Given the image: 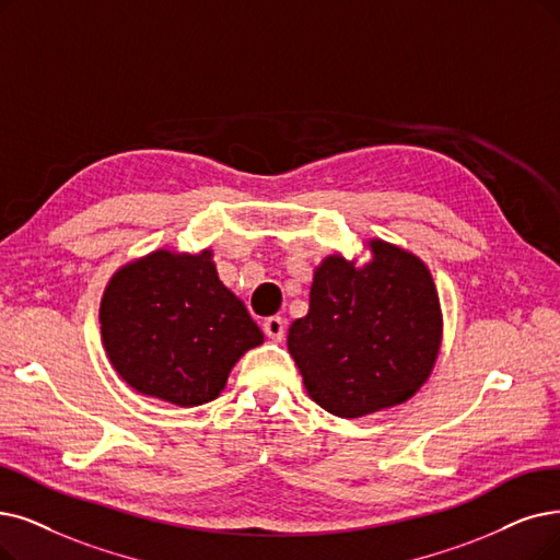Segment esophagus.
I'll list each match as a JSON object with an SVG mask.
<instances>
[{
	"instance_id": "esophagus-1",
	"label": "esophagus",
	"mask_w": 560,
	"mask_h": 560,
	"mask_svg": "<svg viewBox=\"0 0 560 560\" xmlns=\"http://www.w3.org/2000/svg\"><path fill=\"white\" fill-rule=\"evenodd\" d=\"M284 330H287V324H284V319H282V317H268V319L264 322V332H266V338H268V340L282 342V338H284Z\"/></svg>"
}]
</instances>
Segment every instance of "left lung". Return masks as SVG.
Returning <instances> with one entry per match:
<instances>
[{
    "mask_svg": "<svg viewBox=\"0 0 560 560\" xmlns=\"http://www.w3.org/2000/svg\"><path fill=\"white\" fill-rule=\"evenodd\" d=\"M368 261L332 253L315 268L307 315L287 349L307 395L338 418L405 405L436 365L443 312L428 264L384 238Z\"/></svg>",
    "mask_w": 560,
    "mask_h": 560,
    "instance_id": "obj_1",
    "label": "left lung"
}]
</instances>
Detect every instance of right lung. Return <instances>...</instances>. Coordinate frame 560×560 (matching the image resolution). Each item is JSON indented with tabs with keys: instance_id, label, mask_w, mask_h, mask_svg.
<instances>
[{
	"instance_id": "1",
	"label": "right lung",
	"mask_w": 560,
	"mask_h": 560,
	"mask_svg": "<svg viewBox=\"0 0 560 560\" xmlns=\"http://www.w3.org/2000/svg\"><path fill=\"white\" fill-rule=\"evenodd\" d=\"M109 365L138 395L199 407L264 342L243 301L218 278L213 250L159 248L119 266L98 307Z\"/></svg>"
}]
</instances>
